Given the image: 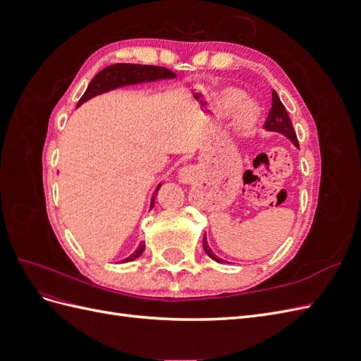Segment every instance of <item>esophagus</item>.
<instances>
[{"label":"esophagus","mask_w":361,"mask_h":361,"mask_svg":"<svg viewBox=\"0 0 361 361\" xmlns=\"http://www.w3.org/2000/svg\"><path fill=\"white\" fill-rule=\"evenodd\" d=\"M194 179V169L192 167H182L178 173V180L180 183H191Z\"/></svg>","instance_id":"1"}]
</instances>
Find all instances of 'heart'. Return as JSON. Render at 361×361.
<instances>
[{
	"label": "heart",
	"instance_id": "heart-1",
	"mask_svg": "<svg viewBox=\"0 0 361 361\" xmlns=\"http://www.w3.org/2000/svg\"><path fill=\"white\" fill-rule=\"evenodd\" d=\"M235 112V126L241 130V133H247L253 128L260 116V110L257 104L253 101H244V93L238 90H227L224 92L216 101V110L220 114L227 116Z\"/></svg>",
	"mask_w": 361,
	"mask_h": 361
}]
</instances>
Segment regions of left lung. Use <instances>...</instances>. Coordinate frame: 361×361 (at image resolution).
Listing matches in <instances>:
<instances>
[{"label": "left lung", "instance_id": "8db88e82", "mask_svg": "<svg viewBox=\"0 0 361 361\" xmlns=\"http://www.w3.org/2000/svg\"><path fill=\"white\" fill-rule=\"evenodd\" d=\"M264 128L267 130H271V133H279L281 135H285L288 140L292 141V145L295 147H300L298 146V140H297V134H295V130H293L290 118L288 116L286 108H285V105L281 104L280 97H279V94L276 92H272V106H271V111L268 114V118H267ZM203 248L206 251V255L209 256L211 259H214L215 262H220V264H223L224 260L218 257L214 253V251L209 248V244H207L206 235L203 236Z\"/></svg>", "mask_w": 361, "mask_h": 361}]
</instances>
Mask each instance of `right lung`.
<instances>
[{"label":"right lung","mask_w":361,"mask_h":361,"mask_svg":"<svg viewBox=\"0 0 361 361\" xmlns=\"http://www.w3.org/2000/svg\"><path fill=\"white\" fill-rule=\"evenodd\" d=\"M176 73H173L171 71L166 68H158V66H149V64H129V63H117L111 64L105 69H102L99 73H97L94 78L90 81L89 87H87L85 93L78 102V106L87 102L94 96H99L104 93H108L111 90L120 89V87H126V85H135L141 82H155V81H162V80H174L176 78ZM161 183L157 187L155 194L159 191ZM154 194V197H155ZM154 207V199H152L150 203V209ZM145 243H140L137 250L133 255L125 257L123 260H120V264H126V262H133L137 257L143 255L145 251Z\"/></svg>","instance_id":"add662e5"}]
</instances>
